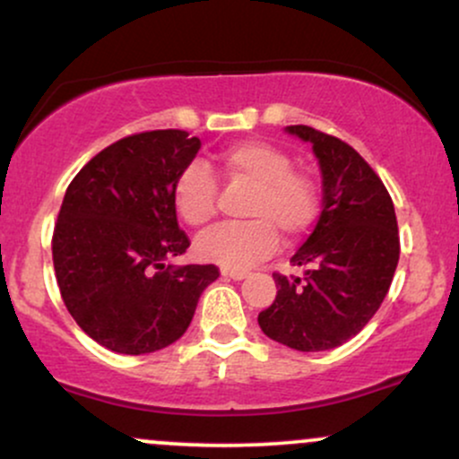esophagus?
Wrapping results in <instances>:
<instances>
[{
	"instance_id": "1",
	"label": "esophagus",
	"mask_w": 459,
	"mask_h": 459,
	"mask_svg": "<svg viewBox=\"0 0 459 459\" xmlns=\"http://www.w3.org/2000/svg\"><path fill=\"white\" fill-rule=\"evenodd\" d=\"M222 276L224 278H233V281H241V278L247 276V272L246 270H229V267H224Z\"/></svg>"
}]
</instances>
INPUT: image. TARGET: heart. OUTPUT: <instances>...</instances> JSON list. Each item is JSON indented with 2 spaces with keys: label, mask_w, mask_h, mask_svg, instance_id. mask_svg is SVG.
<instances>
[{
  "label": "heart",
  "mask_w": 459,
  "mask_h": 459,
  "mask_svg": "<svg viewBox=\"0 0 459 459\" xmlns=\"http://www.w3.org/2000/svg\"><path fill=\"white\" fill-rule=\"evenodd\" d=\"M218 172L226 183H246L244 222L222 224L200 235V259L224 267L255 265L272 255L278 233L298 239L313 226L319 213V192L313 177L293 168L287 151L272 142L241 140L218 155ZM220 186L209 168L189 163L172 183V203L183 222L200 229L218 213Z\"/></svg>",
  "instance_id": "obj_1"
}]
</instances>
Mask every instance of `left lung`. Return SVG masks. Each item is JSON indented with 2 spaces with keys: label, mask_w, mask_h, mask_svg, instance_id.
<instances>
[{
  "label": "left lung",
  "mask_w": 459,
  "mask_h": 459,
  "mask_svg": "<svg viewBox=\"0 0 459 459\" xmlns=\"http://www.w3.org/2000/svg\"><path fill=\"white\" fill-rule=\"evenodd\" d=\"M289 134L313 144L324 175V212L291 265L304 278L273 273L278 293L259 325L299 351L343 345L376 315L399 261L394 207L382 178L343 140L308 125Z\"/></svg>",
  "instance_id": "left-lung-1"
}]
</instances>
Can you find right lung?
<instances>
[{
  "label": "right lung",
  "mask_w": 459,
  "mask_h": 459,
  "mask_svg": "<svg viewBox=\"0 0 459 459\" xmlns=\"http://www.w3.org/2000/svg\"><path fill=\"white\" fill-rule=\"evenodd\" d=\"M181 129L142 131L92 157L66 187L51 237L65 307L91 339L151 354L181 339L215 265H170L189 247L172 183L196 157Z\"/></svg>",
  "instance_id": "add662e5"
}]
</instances>
